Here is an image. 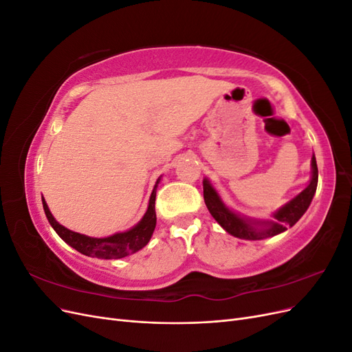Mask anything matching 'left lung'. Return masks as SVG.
I'll list each match as a JSON object with an SVG mask.
<instances>
[{"mask_svg":"<svg viewBox=\"0 0 352 352\" xmlns=\"http://www.w3.org/2000/svg\"><path fill=\"white\" fill-rule=\"evenodd\" d=\"M318 180V170L316 157L311 158V180L308 186L300 195H296L287 204L273 212V220H255L247 219L232 211L225 202L221 201L217 190L212 188L208 179H204V201L210 211V214L216 219L219 225L225 229L232 236L248 241H258L270 238L285 232L287 226H294L295 223L302 217L307 208L310 207L311 199L316 194Z\"/></svg>","mask_w":352,"mask_h":352,"instance_id":"8db88e82","label":"left lung"}]
</instances>
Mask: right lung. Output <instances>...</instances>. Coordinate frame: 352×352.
<instances>
[{"instance_id":"1","label":"right lung","mask_w":352,"mask_h":352,"mask_svg":"<svg viewBox=\"0 0 352 352\" xmlns=\"http://www.w3.org/2000/svg\"><path fill=\"white\" fill-rule=\"evenodd\" d=\"M158 182H160V177L157 179L155 186L150 197V204H148L146 212L141 219V221L129 230L114 233V235L107 238H91L87 235H82V233L69 230L67 228L61 226L60 223L54 219V216L51 214V211L44 198H42V206H44L45 216L52 229H54L57 232V235L66 243H69L72 248L79 251L83 255H88V257H97L104 260L123 258L126 255H131L136 251L142 250L153 236V232L155 229V223H157L155 189Z\"/></svg>"}]
</instances>
